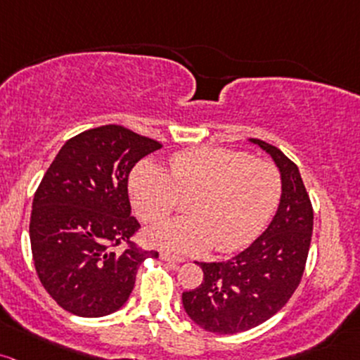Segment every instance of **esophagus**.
<instances>
[{
  "instance_id": "34e87169",
  "label": "esophagus",
  "mask_w": 360,
  "mask_h": 360,
  "mask_svg": "<svg viewBox=\"0 0 360 360\" xmlns=\"http://www.w3.org/2000/svg\"><path fill=\"white\" fill-rule=\"evenodd\" d=\"M160 259H164V262H172V263H183L184 262L183 258H176V256L169 255V252H160Z\"/></svg>"
}]
</instances>
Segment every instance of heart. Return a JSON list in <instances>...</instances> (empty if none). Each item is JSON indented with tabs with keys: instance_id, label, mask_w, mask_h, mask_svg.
Instances as JSON below:
<instances>
[{
	"instance_id": "1",
	"label": "heart",
	"mask_w": 360,
	"mask_h": 360,
	"mask_svg": "<svg viewBox=\"0 0 360 360\" xmlns=\"http://www.w3.org/2000/svg\"><path fill=\"white\" fill-rule=\"evenodd\" d=\"M186 201L189 217L162 222L147 231V240L174 255H196L215 246L236 251L259 236L280 198V174L271 162L246 152L198 147L169 159V172L141 162L129 176L133 208L145 222H159Z\"/></svg>"
}]
</instances>
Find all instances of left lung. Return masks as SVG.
Wrapping results in <instances>:
<instances>
[{"label": "left lung", "instance_id": "left-lung-1", "mask_svg": "<svg viewBox=\"0 0 360 360\" xmlns=\"http://www.w3.org/2000/svg\"><path fill=\"white\" fill-rule=\"evenodd\" d=\"M275 162L282 195L266 231L227 262L198 263L203 282L183 292L189 318L203 330L232 335L262 325L297 289L313 234V207L301 172L282 150L250 138Z\"/></svg>", "mask_w": 360, "mask_h": 360}]
</instances>
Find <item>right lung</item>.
Masks as SVG:
<instances>
[{
	"label": "right lung",
	"instance_id": "add662e5",
	"mask_svg": "<svg viewBox=\"0 0 360 360\" xmlns=\"http://www.w3.org/2000/svg\"><path fill=\"white\" fill-rule=\"evenodd\" d=\"M159 141L117 124L70 138L42 177L30 215L35 271L63 309L101 318L124 306L136 270L157 251L129 246L140 227L131 217L128 177Z\"/></svg>",
	"mask_w": 360,
	"mask_h": 360
}]
</instances>
